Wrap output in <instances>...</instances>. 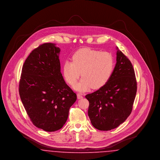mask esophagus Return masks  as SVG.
<instances>
[{
  "label": "esophagus",
  "mask_w": 160,
  "mask_h": 160,
  "mask_svg": "<svg viewBox=\"0 0 160 160\" xmlns=\"http://www.w3.org/2000/svg\"><path fill=\"white\" fill-rule=\"evenodd\" d=\"M77 98H78V99H82V98H83V95H82V94H80V93H77Z\"/></svg>",
  "instance_id": "esophagus-1"
}]
</instances>
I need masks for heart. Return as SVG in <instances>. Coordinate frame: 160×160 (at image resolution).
<instances>
[{
  "instance_id": "1",
  "label": "heart",
  "mask_w": 160,
  "mask_h": 160,
  "mask_svg": "<svg viewBox=\"0 0 160 160\" xmlns=\"http://www.w3.org/2000/svg\"><path fill=\"white\" fill-rule=\"evenodd\" d=\"M114 66V59L110 53L83 48L73 55L72 62H65L63 73L67 82L74 86L81 72L83 78L75 88L85 92L104 86L112 76Z\"/></svg>"
}]
</instances>
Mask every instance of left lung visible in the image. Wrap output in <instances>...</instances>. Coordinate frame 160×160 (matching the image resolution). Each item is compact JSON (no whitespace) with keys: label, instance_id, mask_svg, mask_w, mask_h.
I'll return each mask as SVG.
<instances>
[{"label":"left lung","instance_id":"left-lung-1","mask_svg":"<svg viewBox=\"0 0 160 160\" xmlns=\"http://www.w3.org/2000/svg\"><path fill=\"white\" fill-rule=\"evenodd\" d=\"M116 63L104 86L85 96L89 102L88 116L92 125L101 131L114 129L131 114L137 92L132 63L117 47Z\"/></svg>","mask_w":160,"mask_h":160}]
</instances>
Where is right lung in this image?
<instances>
[{
  "label": "right lung",
  "instance_id": "1",
  "mask_svg": "<svg viewBox=\"0 0 160 160\" xmlns=\"http://www.w3.org/2000/svg\"><path fill=\"white\" fill-rule=\"evenodd\" d=\"M60 51L53 43L35 48L24 63L19 83L20 98L31 121L48 132L63 127L77 99L61 74Z\"/></svg>",
  "mask_w": 160,
  "mask_h": 160
}]
</instances>
